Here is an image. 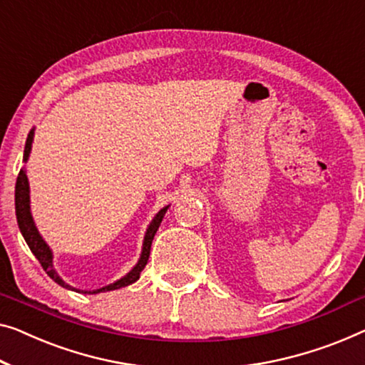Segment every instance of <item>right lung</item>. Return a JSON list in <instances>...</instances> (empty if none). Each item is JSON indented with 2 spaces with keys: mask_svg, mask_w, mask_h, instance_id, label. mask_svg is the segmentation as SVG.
Listing matches in <instances>:
<instances>
[{
  "mask_svg": "<svg viewBox=\"0 0 365 365\" xmlns=\"http://www.w3.org/2000/svg\"><path fill=\"white\" fill-rule=\"evenodd\" d=\"M32 135H34V130H31L29 135H27V140H26V148H24V162L27 160V157H29V152H31V145H32ZM14 201H16V217H18V225H19V230L23 232V236L26 239L27 246L32 251V254L36 255V259L39 260V264L42 265V269L47 272V275L51 277L53 282H57L58 285H62L65 288H72L70 285L65 284V282L61 279L56 274V270H53V265H52V252L51 249L46 242H43V239L41 237L39 231L36 230V225L34 221H32V216H31V210H29V183H27V177H26V170L24 168H21L19 170V175H18V180H16V192H14ZM168 206H165L164 210H160L157 216L154 217V221L150 222L148 232H145V237H144V247H143V254H140V259L135 267L129 272L126 277H123L121 280L114 282V284L108 285V287H103L100 290H95V292H83V293H100V292H110V290H116V288H121V287H128L130 284H134L135 280H139L140 277V272L145 267V264H148L149 260V255H150V246H152V239H154L157 230H159L160 222H162V217H164L165 211H167ZM75 290V288H73Z\"/></svg>",
  "mask_w": 365,
  "mask_h": 365,
  "instance_id": "obj_1",
  "label": "right lung"
}]
</instances>
